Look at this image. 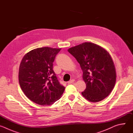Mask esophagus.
Segmentation results:
<instances>
[{
	"label": "esophagus",
	"instance_id": "esophagus-1",
	"mask_svg": "<svg viewBox=\"0 0 133 133\" xmlns=\"http://www.w3.org/2000/svg\"><path fill=\"white\" fill-rule=\"evenodd\" d=\"M74 82H75V80H74V79H71V80H70V81H69L68 82V84H72V83H74Z\"/></svg>",
	"mask_w": 133,
	"mask_h": 133
}]
</instances>
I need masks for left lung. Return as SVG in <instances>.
Segmentation results:
<instances>
[{"label": "left lung", "mask_w": 133, "mask_h": 133, "mask_svg": "<svg viewBox=\"0 0 133 133\" xmlns=\"http://www.w3.org/2000/svg\"><path fill=\"white\" fill-rule=\"evenodd\" d=\"M68 51L76 59L83 71L86 84L83 96L91 102H100L112 90L116 81L115 66L109 53L94 43L85 42Z\"/></svg>", "instance_id": "8db88e82"}]
</instances>
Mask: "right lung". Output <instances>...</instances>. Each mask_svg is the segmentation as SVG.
Listing matches in <instances>:
<instances>
[{
	"mask_svg": "<svg viewBox=\"0 0 133 133\" xmlns=\"http://www.w3.org/2000/svg\"><path fill=\"white\" fill-rule=\"evenodd\" d=\"M61 48L44 47L26 54L19 68V83L25 95L43 106L59 99L65 87L61 85L52 70L53 62Z\"/></svg>",
	"mask_w": 133,
	"mask_h": 133,
	"instance_id": "add662e5",
	"label": "right lung"
}]
</instances>
